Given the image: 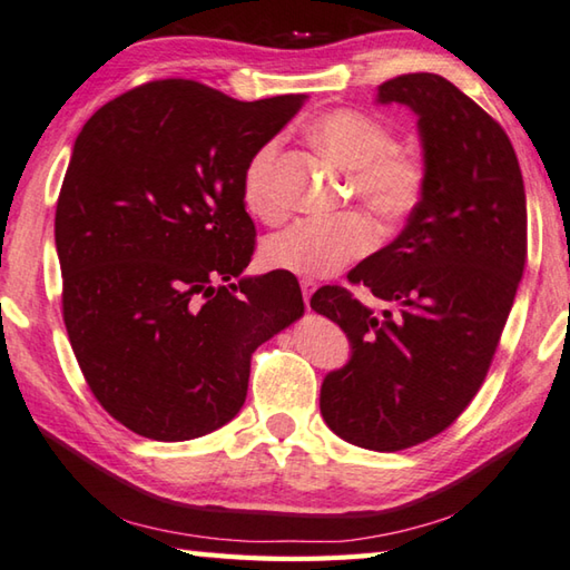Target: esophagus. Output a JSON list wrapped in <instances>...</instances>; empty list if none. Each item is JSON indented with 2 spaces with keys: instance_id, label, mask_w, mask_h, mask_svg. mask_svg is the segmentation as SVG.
<instances>
[{
  "instance_id": "obj_1",
  "label": "esophagus",
  "mask_w": 570,
  "mask_h": 570,
  "mask_svg": "<svg viewBox=\"0 0 570 570\" xmlns=\"http://www.w3.org/2000/svg\"><path fill=\"white\" fill-rule=\"evenodd\" d=\"M299 287H303V299H305V307H309V295H313L315 289H317V283H313V281H303V283H299Z\"/></svg>"
}]
</instances>
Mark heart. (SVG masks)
<instances>
[{
  "label": "heart",
  "mask_w": 570,
  "mask_h": 570,
  "mask_svg": "<svg viewBox=\"0 0 570 570\" xmlns=\"http://www.w3.org/2000/svg\"><path fill=\"white\" fill-rule=\"evenodd\" d=\"M307 134L322 154L352 170V188L374 216L384 220L404 218L422 198L424 160L414 151L396 148L392 126L382 118L357 109H335L317 116ZM275 158L277 141H267L243 170V206L263 223L283 218V203L275 193ZM372 245V225L360 216L297 220L265 238L261 261L267 271L313 281L340 273Z\"/></svg>",
  "instance_id": "heart-1"
}]
</instances>
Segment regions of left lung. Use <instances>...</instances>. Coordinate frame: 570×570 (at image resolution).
<instances>
[{"label":"left lung","mask_w":570,"mask_h":570,"mask_svg":"<svg viewBox=\"0 0 570 570\" xmlns=\"http://www.w3.org/2000/svg\"><path fill=\"white\" fill-rule=\"evenodd\" d=\"M377 104L414 111L426 168L404 230L350 273L390 307L330 285L309 307L350 340L345 367L322 380L325 424L400 452L444 432L487 377L523 275L525 190L509 136L452 81L404 73Z\"/></svg>","instance_id":"obj_1"}]
</instances>
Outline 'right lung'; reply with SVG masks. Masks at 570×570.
<instances>
[{"label": "right lung", "instance_id": "obj_1", "mask_svg": "<svg viewBox=\"0 0 570 570\" xmlns=\"http://www.w3.org/2000/svg\"><path fill=\"white\" fill-rule=\"evenodd\" d=\"M305 99L151 81L73 141L53 220L63 325L94 396L131 432L186 442L228 424L253 350L303 315L295 275H245L255 225L240 188Z\"/></svg>", "mask_w": 570, "mask_h": 570}]
</instances>
